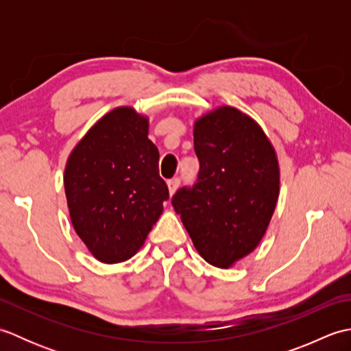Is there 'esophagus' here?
I'll return each mask as SVG.
<instances>
[{"label": "esophagus", "mask_w": 351, "mask_h": 351, "mask_svg": "<svg viewBox=\"0 0 351 351\" xmlns=\"http://www.w3.org/2000/svg\"><path fill=\"white\" fill-rule=\"evenodd\" d=\"M180 184H181L180 178H173V180H169V181H167V187H169L170 196L175 195V191L178 190V187H180Z\"/></svg>", "instance_id": "obj_1"}]
</instances>
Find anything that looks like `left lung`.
Masks as SVG:
<instances>
[{
    "mask_svg": "<svg viewBox=\"0 0 351 351\" xmlns=\"http://www.w3.org/2000/svg\"><path fill=\"white\" fill-rule=\"evenodd\" d=\"M197 182L171 199L208 264L230 268L256 249L279 197V161L259 123L221 106L196 119Z\"/></svg>",
    "mask_w": 351,
    "mask_h": 351,
    "instance_id": "obj_1",
    "label": "left lung"
}]
</instances>
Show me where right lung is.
I'll use <instances>...</instances> for the list:
<instances>
[{"instance_id": "right-lung-1", "label": "right lung", "mask_w": 351, "mask_h": 351, "mask_svg": "<svg viewBox=\"0 0 351 351\" xmlns=\"http://www.w3.org/2000/svg\"><path fill=\"white\" fill-rule=\"evenodd\" d=\"M147 134V116L116 107L86 132L66 161L72 226L104 264L136 255L169 199L158 173V149Z\"/></svg>"}]
</instances>
